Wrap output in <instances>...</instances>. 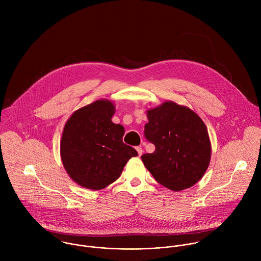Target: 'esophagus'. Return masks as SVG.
<instances>
[{
  "mask_svg": "<svg viewBox=\"0 0 261 261\" xmlns=\"http://www.w3.org/2000/svg\"><path fill=\"white\" fill-rule=\"evenodd\" d=\"M136 149L138 150V153H139V155L141 156V155L143 154V149H142V147H137V148H136Z\"/></svg>",
  "mask_w": 261,
  "mask_h": 261,
  "instance_id": "obj_1",
  "label": "esophagus"
}]
</instances>
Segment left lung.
Listing matches in <instances>:
<instances>
[{"instance_id":"obj_1","label":"left lung","mask_w":261,"mask_h":261,"mask_svg":"<svg viewBox=\"0 0 261 261\" xmlns=\"http://www.w3.org/2000/svg\"><path fill=\"white\" fill-rule=\"evenodd\" d=\"M145 137L153 144L142 161L154 180L172 191L195 185L205 174L211 158V144L205 123L186 107L166 101L148 111Z\"/></svg>"}]
</instances>
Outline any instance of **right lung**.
Here are the masks:
<instances>
[{
    "label": "right lung",
    "instance_id": "right-lung-1",
    "mask_svg": "<svg viewBox=\"0 0 261 261\" xmlns=\"http://www.w3.org/2000/svg\"><path fill=\"white\" fill-rule=\"evenodd\" d=\"M114 106L96 100L76 112L60 143L63 166L78 185L101 190L116 181L125 164L139 153L122 142L124 128L112 121Z\"/></svg>",
    "mask_w": 261,
    "mask_h": 261
}]
</instances>
